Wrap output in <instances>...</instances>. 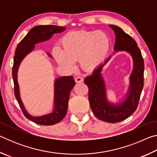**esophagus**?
<instances>
[{
  "label": "esophagus",
  "instance_id": "obj_1",
  "mask_svg": "<svg viewBox=\"0 0 157 157\" xmlns=\"http://www.w3.org/2000/svg\"><path fill=\"white\" fill-rule=\"evenodd\" d=\"M75 82H77V83H80V82H84V79L82 78V77H79V76H78L76 77L75 79Z\"/></svg>",
  "mask_w": 157,
  "mask_h": 157
}]
</instances>
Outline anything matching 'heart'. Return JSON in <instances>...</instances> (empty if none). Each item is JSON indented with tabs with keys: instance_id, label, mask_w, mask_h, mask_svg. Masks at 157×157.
<instances>
[{
	"instance_id": "b5f03b06",
	"label": "heart",
	"mask_w": 157,
	"mask_h": 157,
	"mask_svg": "<svg viewBox=\"0 0 157 157\" xmlns=\"http://www.w3.org/2000/svg\"><path fill=\"white\" fill-rule=\"evenodd\" d=\"M62 49L55 48L53 56L59 65L73 70L75 62L90 71L96 68L104 59L109 48V39L101 31H75L66 33L60 40Z\"/></svg>"
}]
</instances>
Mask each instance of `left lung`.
<instances>
[{
	"mask_svg": "<svg viewBox=\"0 0 157 157\" xmlns=\"http://www.w3.org/2000/svg\"><path fill=\"white\" fill-rule=\"evenodd\" d=\"M116 34L115 51H127L131 54L134 61V68L130 75V86L126 100L121 104L113 105L106 98L105 82L101 75V65L92 75L84 79L89 88V100L93 113L101 121L115 123L125 120L136 110L140 94L144 85V60L136 42L121 28L110 25Z\"/></svg>",
	"mask_w": 157,
	"mask_h": 157,
	"instance_id": "left-lung-1",
	"label": "left lung"
}]
</instances>
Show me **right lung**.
<instances>
[{
	"instance_id": "1",
	"label": "right lung",
	"mask_w": 157,
	"mask_h": 157,
	"mask_svg": "<svg viewBox=\"0 0 157 157\" xmlns=\"http://www.w3.org/2000/svg\"><path fill=\"white\" fill-rule=\"evenodd\" d=\"M65 27L57 25H38L32 28L24 38L20 41L16 49L12 68V76L14 84V95L24 116L29 120L41 125H52L64 118L68 109L70 92L75 82L72 76L62 77L55 82V107L51 113L34 117L25 111L20 98L19 87L17 82V72L21 61L34 49V44L48 40L54 34L65 30ZM48 55L51 57L49 53Z\"/></svg>"
}]
</instances>
